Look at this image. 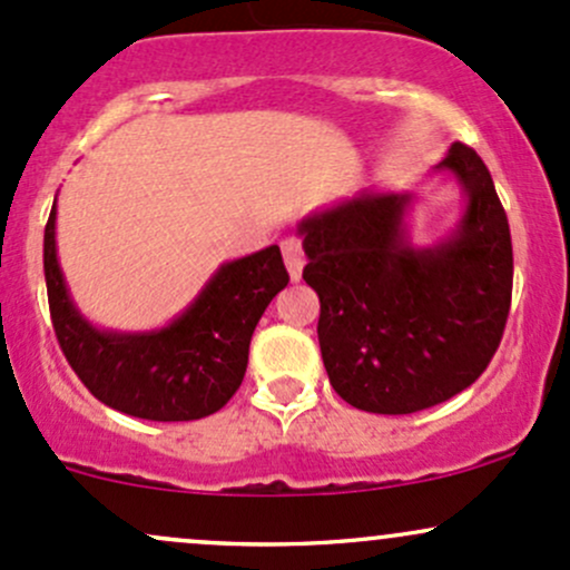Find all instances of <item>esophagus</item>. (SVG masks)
Instances as JSON below:
<instances>
[{"label":"esophagus","instance_id":"34e87169","mask_svg":"<svg viewBox=\"0 0 570 570\" xmlns=\"http://www.w3.org/2000/svg\"><path fill=\"white\" fill-rule=\"evenodd\" d=\"M281 252H284V265L286 271H289V278L297 284V281L303 278V265H305L303 246H299V240H295V237H289V240L281 243Z\"/></svg>","mask_w":570,"mask_h":570}]
</instances>
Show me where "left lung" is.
I'll return each mask as SVG.
<instances>
[{
    "mask_svg": "<svg viewBox=\"0 0 570 570\" xmlns=\"http://www.w3.org/2000/svg\"><path fill=\"white\" fill-rule=\"evenodd\" d=\"M462 194L460 222L414 243V189H362L299 218L333 390L371 414H414L490 365L511 305L514 254L492 175L454 142L430 170Z\"/></svg>",
    "mask_w": 570,
    "mask_h": 570,
    "instance_id": "obj_1",
    "label": "left lung"
}]
</instances>
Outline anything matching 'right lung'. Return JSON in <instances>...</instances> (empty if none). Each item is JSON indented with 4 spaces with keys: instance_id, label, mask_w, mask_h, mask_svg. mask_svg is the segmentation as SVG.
Here are the masks:
<instances>
[{
    "instance_id": "obj_1",
    "label": "right lung",
    "mask_w": 570,
    "mask_h": 570,
    "mask_svg": "<svg viewBox=\"0 0 570 570\" xmlns=\"http://www.w3.org/2000/svg\"><path fill=\"white\" fill-rule=\"evenodd\" d=\"M56 337L78 379L121 414L191 422L216 414L246 376L248 343L271 299L289 284L278 246L222 262L197 297L156 330H108L83 316L56 248V199L42 243Z\"/></svg>"
}]
</instances>
